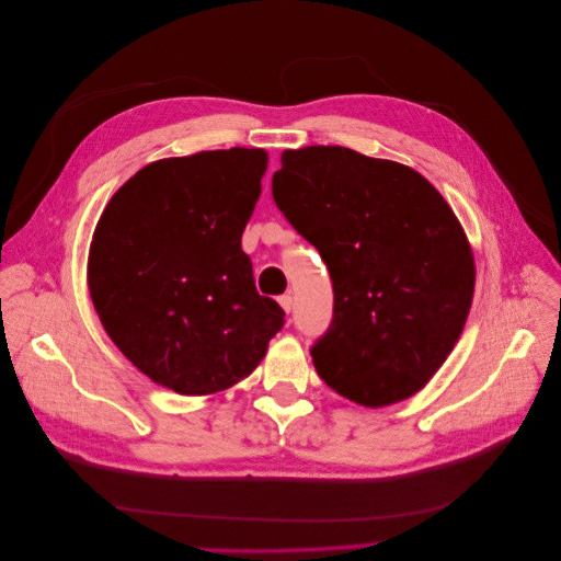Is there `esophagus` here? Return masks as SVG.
Instances as JSON below:
<instances>
[{
  "label": "esophagus",
  "instance_id": "esophagus-1",
  "mask_svg": "<svg viewBox=\"0 0 561 561\" xmlns=\"http://www.w3.org/2000/svg\"><path fill=\"white\" fill-rule=\"evenodd\" d=\"M278 304H280V308L289 314V310H291V306H295V301H291V295H283V297H278Z\"/></svg>",
  "mask_w": 561,
  "mask_h": 561
}]
</instances>
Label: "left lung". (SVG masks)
<instances>
[{
  "mask_svg": "<svg viewBox=\"0 0 561 561\" xmlns=\"http://www.w3.org/2000/svg\"><path fill=\"white\" fill-rule=\"evenodd\" d=\"M276 207L322 255L333 319L317 375L363 407L415 394L455 350L474 262L445 198L413 169L340 146L285 150Z\"/></svg>",
  "mask_w": 561,
  "mask_h": 561,
  "instance_id": "1",
  "label": "left lung"
}]
</instances>
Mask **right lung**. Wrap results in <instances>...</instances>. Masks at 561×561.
Listing matches in <instances>:
<instances>
[{"mask_svg": "<svg viewBox=\"0 0 561 561\" xmlns=\"http://www.w3.org/2000/svg\"><path fill=\"white\" fill-rule=\"evenodd\" d=\"M266 152L209 150L159 159L106 203L89 289L118 350L180 394L249 377L285 312L260 297L242 232L262 192Z\"/></svg>", "mask_w": 561, "mask_h": 561, "instance_id": "right-lung-1", "label": "right lung"}]
</instances>
